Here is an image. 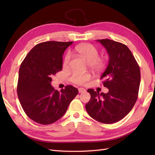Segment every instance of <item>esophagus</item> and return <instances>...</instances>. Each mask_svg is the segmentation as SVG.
Wrapping results in <instances>:
<instances>
[{
    "label": "esophagus",
    "instance_id": "obj_1",
    "mask_svg": "<svg viewBox=\"0 0 155 155\" xmlns=\"http://www.w3.org/2000/svg\"><path fill=\"white\" fill-rule=\"evenodd\" d=\"M86 91V90L84 89L83 88H78V92H79V93H84V92Z\"/></svg>",
    "mask_w": 155,
    "mask_h": 155
}]
</instances>
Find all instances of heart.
<instances>
[{
	"label": "heart",
	"instance_id": "1",
	"mask_svg": "<svg viewBox=\"0 0 155 155\" xmlns=\"http://www.w3.org/2000/svg\"><path fill=\"white\" fill-rule=\"evenodd\" d=\"M75 51L81 57L88 61V65L91 69L94 71H99L102 70L105 66V61L103 58L98 57V49L91 44H81L75 47ZM71 59V54L68 52L64 59V66L67 67ZM91 78V75L89 73H77L74 72L72 74L71 81L72 83L83 85L89 81Z\"/></svg>",
	"mask_w": 155,
	"mask_h": 155
}]
</instances>
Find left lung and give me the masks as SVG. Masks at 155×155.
Wrapping results in <instances>:
<instances>
[{"mask_svg": "<svg viewBox=\"0 0 155 155\" xmlns=\"http://www.w3.org/2000/svg\"><path fill=\"white\" fill-rule=\"evenodd\" d=\"M97 41L106 48L109 57L107 67L101 77L108 92L100 94L88 89L91 99L85 107L93 119L112 124L127 116L135 104L140 82V68L125 45L110 39Z\"/></svg>", "mask_w": 155, "mask_h": 155, "instance_id": "8db88e82", "label": "left lung"}]
</instances>
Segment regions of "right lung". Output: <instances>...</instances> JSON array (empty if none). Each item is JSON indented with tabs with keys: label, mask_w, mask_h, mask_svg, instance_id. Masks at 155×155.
I'll return each instance as SVG.
<instances>
[{
	"label": "right lung",
	"mask_w": 155,
	"mask_h": 155,
	"mask_svg": "<svg viewBox=\"0 0 155 155\" xmlns=\"http://www.w3.org/2000/svg\"><path fill=\"white\" fill-rule=\"evenodd\" d=\"M72 42L47 41L32 48L20 67L18 99L25 113L41 124L54 123L63 116L77 96V88L68 85L59 92L51 86L52 76L62 68V55Z\"/></svg>",
	"instance_id": "obj_1"
}]
</instances>
